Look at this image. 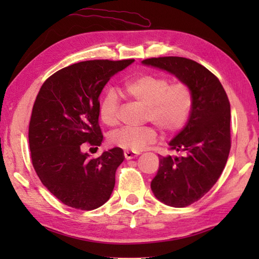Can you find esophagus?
<instances>
[{
    "mask_svg": "<svg viewBox=\"0 0 259 259\" xmlns=\"http://www.w3.org/2000/svg\"><path fill=\"white\" fill-rule=\"evenodd\" d=\"M139 152H136V151H130V150H125L124 151V158L125 159H134L136 157H138Z\"/></svg>",
    "mask_w": 259,
    "mask_h": 259,
    "instance_id": "esophagus-1",
    "label": "esophagus"
}]
</instances>
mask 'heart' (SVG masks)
<instances>
[{
  "label": "heart",
  "instance_id": "obj_1",
  "mask_svg": "<svg viewBox=\"0 0 259 259\" xmlns=\"http://www.w3.org/2000/svg\"><path fill=\"white\" fill-rule=\"evenodd\" d=\"M122 95L146 106V120L152 121L164 133L175 134L183 129L192 109V93L184 82L171 83L167 76L141 74L128 80L120 88ZM101 122L113 126L119 121V99L113 91L104 95L99 103ZM158 138V131L152 125L141 128H121L108 137L110 146L138 151Z\"/></svg>",
  "mask_w": 259,
  "mask_h": 259
}]
</instances>
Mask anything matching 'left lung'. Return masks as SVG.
Segmentation results:
<instances>
[{
  "label": "left lung",
  "instance_id": "1",
  "mask_svg": "<svg viewBox=\"0 0 259 259\" xmlns=\"http://www.w3.org/2000/svg\"><path fill=\"white\" fill-rule=\"evenodd\" d=\"M142 63L175 74L192 93L188 122L169 142V149L181 156H160L151 181V190L161 202L187 207L212 188L227 162L232 146L228 97L217 76L194 60L160 57Z\"/></svg>",
  "mask_w": 259,
  "mask_h": 259
}]
</instances>
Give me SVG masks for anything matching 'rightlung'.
<instances>
[{"mask_svg": "<svg viewBox=\"0 0 259 259\" xmlns=\"http://www.w3.org/2000/svg\"><path fill=\"white\" fill-rule=\"evenodd\" d=\"M134 61L74 63L49 76L37 93L29 124L32 164L41 183L64 205L93 210L111 196L115 170L124 159L122 149L115 147L91 158L81 148L101 145L99 96Z\"/></svg>", "mask_w": 259, "mask_h": 259, "instance_id": "1", "label": "right lung"}]
</instances>
